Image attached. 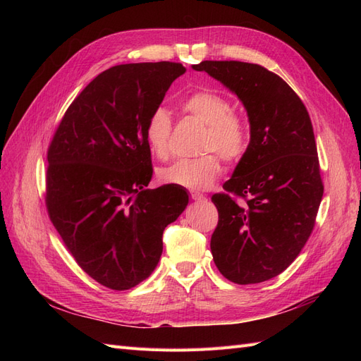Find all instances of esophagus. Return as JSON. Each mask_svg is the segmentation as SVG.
I'll list each match as a JSON object with an SVG mask.
<instances>
[{
    "label": "esophagus",
    "instance_id": "obj_1",
    "mask_svg": "<svg viewBox=\"0 0 361 361\" xmlns=\"http://www.w3.org/2000/svg\"><path fill=\"white\" fill-rule=\"evenodd\" d=\"M190 195H191V199L192 200H204V195L202 194V192H199V191H190Z\"/></svg>",
    "mask_w": 361,
    "mask_h": 361
}]
</instances>
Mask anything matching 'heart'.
Masks as SVG:
<instances>
[{"mask_svg":"<svg viewBox=\"0 0 361 361\" xmlns=\"http://www.w3.org/2000/svg\"><path fill=\"white\" fill-rule=\"evenodd\" d=\"M182 108L206 126L202 140V150L206 154L199 158H182L173 162L161 170L159 176L166 183L203 190L212 185L221 173L218 154L227 162H236L244 157L248 147V129L244 120L232 113L231 102L209 90L191 93L183 99ZM170 113L164 106H158L147 118L146 138L150 150L159 159H166L170 155Z\"/></svg>","mask_w":361,"mask_h":361,"instance_id":"1","label":"heart"}]
</instances>
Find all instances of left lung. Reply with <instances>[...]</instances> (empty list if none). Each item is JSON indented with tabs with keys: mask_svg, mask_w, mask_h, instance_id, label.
I'll use <instances>...</instances> for the list:
<instances>
[{
	"mask_svg": "<svg viewBox=\"0 0 361 361\" xmlns=\"http://www.w3.org/2000/svg\"><path fill=\"white\" fill-rule=\"evenodd\" d=\"M192 69L235 93L250 122L247 152L223 185L226 192L212 195L214 262L238 285L269 280L307 243L324 194L307 108L286 81L259 64L206 60Z\"/></svg>",
	"mask_w": 361,
	"mask_h": 361,
	"instance_id": "1",
	"label": "left lung"
}]
</instances>
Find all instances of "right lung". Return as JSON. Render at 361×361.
Masks as SVG:
<instances>
[{"mask_svg":"<svg viewBox=\"0 0 361 361\" xmlns=\"http://www.w3.org/2000/svg\"><path fill=\"white\" fill-rule=\"evenodd\" d=\"M185 71L170 61L104 71L75 97L49 145V218L76 264L105 288L146 280L164 228L188 204L179 185L146 188L154 173L147 118Z\"/></svg>","mask_w":361,"mask_h":361,"instance_id":"obj_1","label":"right lung"}]
</instances>
